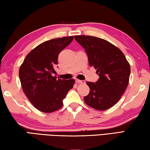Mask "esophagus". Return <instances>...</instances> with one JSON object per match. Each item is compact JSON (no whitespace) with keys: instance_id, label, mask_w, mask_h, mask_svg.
<instances>
[{"instance_id":"obj_1","label":"esophagus","mask_w":150,"mask_h":150,"mask_svg":"<svg viewBox=\"0 0 150 150\" xmlns=\"http://www.w3.org/2000/svg\"><path fill=\"white\" fill-rule=\"evenodd\" d=\"M76 83H78V84H85V81H81V80H79V79H76Z\"/></svg>"}]
</instances>
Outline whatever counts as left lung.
<instances>
[{"label": "left lung", "instance_id": "1", "mask_svg": "<svg viewBox=\"0 0 150 150\" xmlns=\"http://www.w3.org/2000/svg\"><path fill=\"white\" fill-rule=\"evenodd\" d=\"M84 48L91 67L96 69L99 79L87 82L89 94L85 103L98 110L113 106L120 99L128 85L130 66L120 49L105 40L89 35H75Z\"/></svg>", "mask_w": 150, "mask_h": 150}]
</instances>
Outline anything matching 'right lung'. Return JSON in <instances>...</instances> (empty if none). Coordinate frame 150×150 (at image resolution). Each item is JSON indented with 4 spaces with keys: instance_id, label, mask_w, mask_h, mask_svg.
Returning <instances> with one entry per match:
<instances>
[{
    "instance_id": "right-lung-1",
    "label": "right lung",
    "mask_w": 150,
    "mask_h": 150,
    "mask_svg": "<svg viewBox=\"0 0 150 150\" xmlns=\"http://www.w3.org/2000/svg\"><path fill=\"white\" fill-rule=\"evenodd\" d=\"M63 37L42 43L26 55L19 69V78L25 95L35 108L50 113L63 106V100L75 83L52 74L57 65L59 53L73 41Z\"/></svg>"
}]
</instances>
